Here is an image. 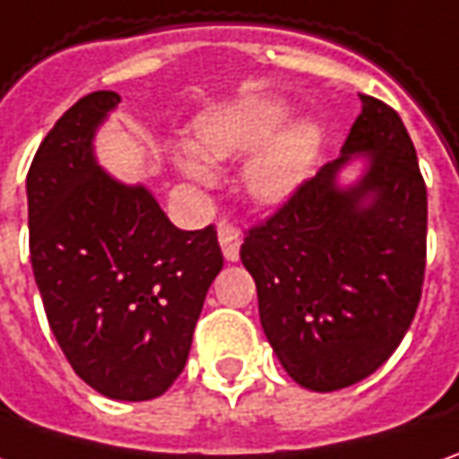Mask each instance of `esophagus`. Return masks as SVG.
<instances>
[{"mask_svg": "<svg viewBox=\"0 0 459 459\" xmlns=\"http://www.w3.org/2000/svg\"><path fill=\"white\" fill-rule=\"evenodd\" d=\"M218 243L223 248L226 261H238V254H241V233L233 229L229 221H221L218 223Z\"/></svg>", "mask_w": 459, "mask_h": 459, "instance_id": "34e87169", "label": "esophagus"}]
</instances>
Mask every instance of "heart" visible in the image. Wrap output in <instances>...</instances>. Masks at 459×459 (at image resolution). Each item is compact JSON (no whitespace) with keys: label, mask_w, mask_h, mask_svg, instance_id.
<instances>
[{"label":"heart","mask_w":459,"mask_h":459,"mask_svg":"<svg viewBox=\"0 0 459 459\" xmlns=\"http://www.w3.org/2000/svg\"><path fill=\"white\" fill-rule=\"evenodd\" d=\"M289 112V102L273 95L218 105L195 123V148H183L180 168L195 183L213 186L216 168L211 160H238L255 151L243 170L246 193L264 205L289 201L307 183L321 148V127L311 120L278 133Z\"/></svg>","instance_id":"1"}]
</instances>
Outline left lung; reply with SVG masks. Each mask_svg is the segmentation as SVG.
Masks as SVG:
<instances>
[{
  "instance_id": "obj_1",
  "label": "left lung",
  "mask_w": 459,
  "mask_h": 459,
  "mask_svg": "<svg viewBox=\"0 0 459 459\" xmlns=\"http://www.w3.org/2000/svg\"><path fill=\"white\" fill-rule=\"evenodd\" d=\"M342 155L248 229L241 261L286 374L311 392L361 382L400 347L422 296L427 188L402 117L359 95ZM354 157L368 160L349 186Z\"/></svg>"
}]
</instances>
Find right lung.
<instances>
[{
    "instance_id": "right-lung-1",
    "label": "right lung",
    "mask_w": 459,
    "mask_h": 459,
    "mask_svg": "<svg viewBox=\"0 0 459 459\" xmlns=\"http://www.w3.org/2000/svg\"><path fill=\"white\" fill-rule=\"evenodd\" d=\"M117 102L90 92L42 140L27 173L30 258L77 377L110 400L145 402L183 372L223 254L213 226L176 229L145 186L100 168L95 133Z\"/></svg>"
}]
</instances>
